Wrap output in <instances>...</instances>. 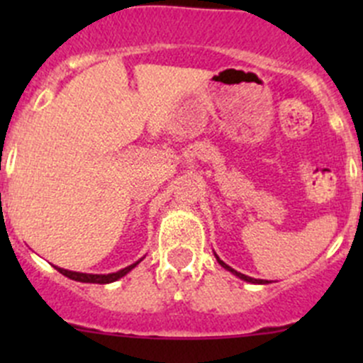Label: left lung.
I'll list each match as a JSON object with an SVG mask.
<instances>
[{
    "label": "left lung",
    "instance_id": "left-lung-1",
    "mask_svg": "<svg viewBox=\"0 0 363 363\" xmlns=\"http://www.w3.org/2000/svg\"><path fill=\"white\" fill-rule=\"evenodd\" d=\"M214 256H216V259H218V263H219V265L223 267V269H226V270H228V272H232L233 276H237V277H239V279L246 281V283H251V284H269V283H270V281H265V279H255V277H250V276H246V274H240V272H237L235 269H232V267H228V265H226V263L223 262V259L219 258V256L216 255V252H214Z\"/></svg>",
    "mask_w": 363,
    "mask_h": 363
}]
</instances>
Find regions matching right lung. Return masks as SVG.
Listing matches in <instances>:
<instances>
[{
	"label": "right lung",
	"instance_id": "add662e5",
	"mask_svg": "<svg viewBox=\"0 0 363 363\" xmlns=\"http://www.w3.org/2000/svg\"><path fill=\"white\" fill-rule=\"evenodd\" d=\"M142 262V258L138 259V262L131 263V265L124 267V269L117 270V272H112V274H84V272H73V270H67V269H61V267H56V270L60 274H63V276L69 277V279L73 281H79V283H94V284H108V283H113V281L121 279V277L126 276L130 270H133L135 267L138 265V263Z\"/></svg>",
	"mask_w": 363,
	"mask_h": 363
}]
</instances>
